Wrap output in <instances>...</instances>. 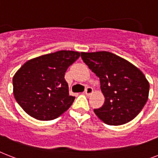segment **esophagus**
Masks as SVG:
<instances>
[{"label": "esophagus", "instance_id": "34e87169", "mask_svg": "<svg viewBox=\"0 0 158 158\" xmlns=\"http://www.w3.org/2000/svg\"><path fill=\"white\" fill-rule=\"evenodd\" d=\"M92 92H93V89H92V88H91V87H88V88L85 89V91H84V93H85L87 96H90Z\"/></svg>", "mask_w": 158, "mask_h": 158}]
</instances>
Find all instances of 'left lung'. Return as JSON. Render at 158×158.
<instances>
[{
    "label": "left lung",
    "instance_id": "8db88e82",
    "mask_svg": "<svg viewBox=\"0 0 158 158\" xmlns=\"http://www.w3.org/2000/svg\"><path fill=\"white\" fill-rule=\"evenodd\" d=\"M84 63L99 77L106 98L101 108L94 110L108 125L125 124L134 119L148 101L149 83L136 66L112 52H81Z\"/></svg>",
    "mask_w": 158,
    "mask_h": 158
}]
</instances>
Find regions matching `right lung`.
Masks as SVG:
<instances>
[{
  "label": "right lung",
  "mask_w": 158,
  "mask_h": 158,
  "mask_svg": "<svg viewBox=\"0 0 158 158\" xmlns=\"http://www.w3.org/2000/svg\"><path fill=\"white\" fill-rule=\"evenodd\" d=\"M80 56L61 50L40 56L23 65L13 78L16 101L27 114L48 121L70 108L75 97L69 95L65 73Z\"/></svg>",
  "instance_id": "1"
}]
</instances>
